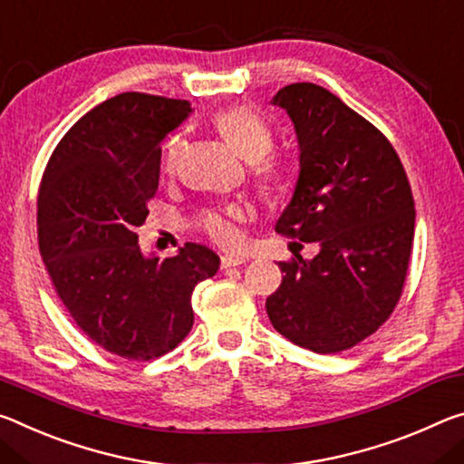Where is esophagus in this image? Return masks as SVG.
I'll use <instances>...</instances> for the list:
<instances>
[{
  "mask_svg": "<svg viewBox=\"0 0 464 464\" xmlns=\"http://www.w3.org/2000/svg\"><path fill=\"white\" fill-rule=\"evenodd\" d=\"M246 259L242 255H224L222 256V267L224 269H230V267H240L242 263H245Z\"/></svg>",
  "mask_w": 464,
  "mask_h": 464,
  "instance_id": "1",
  "label": "esophagus"
}]
</instances>
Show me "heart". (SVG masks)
I'll list each match as a JSON object with an SVG mask.
<instances>
[{
  "label": "heart",
  "mask_w": 464,
  "mask_h": 464,
  "mask_svg": "<svg viewBox=\"0 0 464 464\" xmlns=\"http://www.w3.org/2000/svg\"><path fill=\"white\" fill-rule=\"evenodd\" d=\"M214 125L240 158L253 162L250 164V177H253L263 197H273L282 191L287 179V169L282 158L271 151L273 143H276V133L261 112L245 104L232 106V109L218 112ZM182 146H185V138L180 133L170 135L169 141L164 143L162 170L166 174L177 170ZM242 219H245V209L240 205H222V208L203 209L199 219H197V226L216 245L237 246L240 242L238 224Z\"/></svg>",
  "instance_id": "obj_1"
}]
</instances>
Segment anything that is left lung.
<instances>
[{
  "mask_svg": "<svg viewBox=\"0 0 464 464\" xmlns=\"http://www.w3.org/2000/svg\"><path fill=\"white\" fill-rule=\"evenodd\" d=\"M290 115L300 177L276 232L316 242L314 259L279 263L269 321L314 353H339L381 329L403 294L415 205L397 151L382 131L316 83L273 96Z\"/></svg>",
  "mask_w": 464,
  "mask_h": 464,
  "instance_id": "8db88e82",
  "label": "left lung"
}]
</instances>
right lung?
I'll list each match as a JSON object with an SVG mask.
<instances>
[{
    "label": "right lung",
    "mask_w": 464,
    "mask_h": 464,
    "mask_svg": "<svg viewBox=\"0 0 464 464\" xmlns=\"http://www.w3.org/2000/svg\"><path fill=\"white\" fill-rule=\"evenodd\" d=\"M191 112L177 98L123 92L86 112L57 143L36 201L44 267L75 324L125 360L172 352L193 326L195 285L219 256L187 242L143 256L138 227L160 179V141Z\"/></svg>",
    "instance_id": "1"
}]
</instances>
